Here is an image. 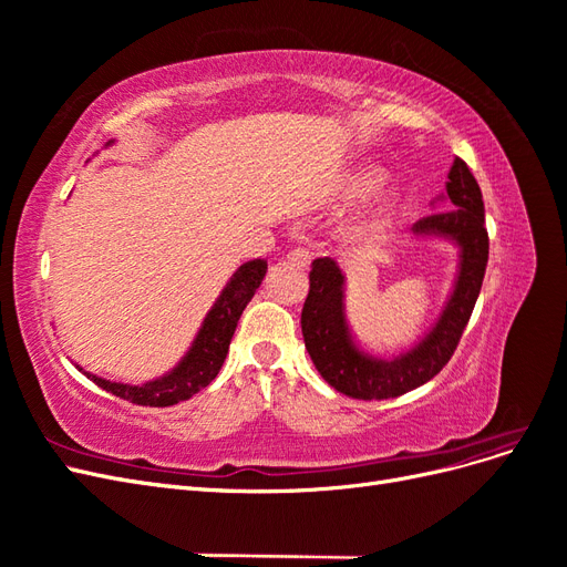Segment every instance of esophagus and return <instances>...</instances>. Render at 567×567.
I'll return each instance as SVG.
<instances>
[{
	"label": "esophagus",
	"instance_id": "34e87169",
	"mask_svg": "<svg viewBox=\"0 0 567 567\" xmlns=\"http://www.w3.org/2000/svg\"><path fill=\"white\" fill-rule=\"evenodd\" d=\"M310 252H307L305 248H293L288 252V262H293L296 267H300V269H305V267H310Z\"/></svg>",
	"mask_w": 567,
	"mask_h": 567
}]
</instances>
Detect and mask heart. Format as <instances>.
<instances>
[{
    "label": "heart",
    "instance_id": "heart-1",
    "mask_svg": "<svg viewBox=\"0 0 567 567\" xmlns=\"http://www.w3.org/2000/svg\"><path fill=\"white\" fill-rule=\"evenodd\" d=\"M379 184H381L379 169H362V173H357L354 177L348 179L346 186H342V196L350 198V200L364 198ZM390 213H392V200L385 196V198L375 203L364 217H359L354 221V225L350 227V236L357 238V241H369V238H375L385 229Z\"/></svg>",
    "mask_w": 567,
    "mask_h": 567
}]
</instances>
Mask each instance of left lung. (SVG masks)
Here are the masks:
<instances>
[{
  "mask_svg": "<svg viewBox=\"0 0 567 567\" xmlns=\"http://www.w3.org/2000/svg\"><path fill=\"white\" fill-rule=\"evenodd\" d=\"M447 198L454 208L419 219L414 231L450 236L461 246V271L454 296L421 346L394 362L371 359L352 346L342 317V271L331 257H319L312 262L310 293L300 319L305 348L323 381L348 398H400L431 381L452 359L483 288L489 257L483 194L471 167L461 158L450 169Z\"/></svg>",
  "mask_w": 567,
  "mask_h": 567,
  "instance_id": "8db88e82",
  "label": "left lung"
}]
</instances>
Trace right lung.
<instances>
[{
    "mask_svg": "<svg viewBox=\"0 0 567 567\" xmlns=\"http://www.w3.org/2000/svg\"><path fill=\"white\" fill-rule=\"evenodd\" d=\"M265 274V260L246 262L234 274V279L221 290L219 300L215 302L208 317H205L194 348L182 359V364L163 375V379L144 385H123L99 379V375H87L99 388H104L106 392L115 394V398L142 406H173L177 402L194 398L198 390L208 388L215 381V375L219 373L221 364H225L236 323L241 319L246 305L252 300L255 290L260 288Z\"/></svg>",
    "mask_w": 567,
    "mask_h": 567,
    "instance_id": "right-lung-1",
    "label": "right lung"
}]
</instances>
